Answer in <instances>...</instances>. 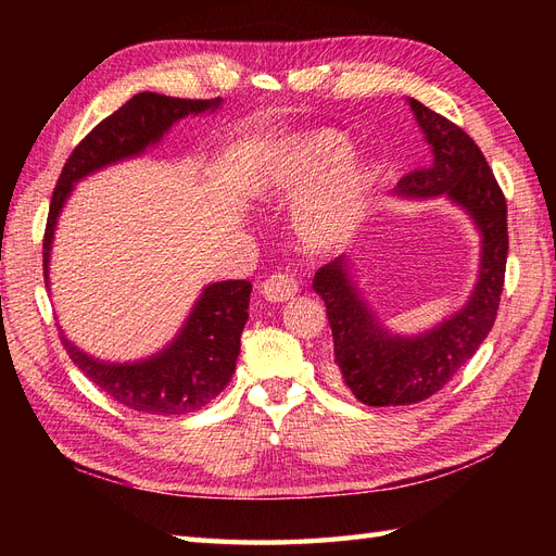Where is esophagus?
<instances>
[{
	"label": "esophagus",
	"instance_id": "obj_1",
	"mask_svg": "<svg viewBox=\"0 0 556 556\" xmlns=\"http://www.w3.org/2000/svg\"><path fill=\"white\" fill-rule=\"evenodd\" d=\"M299 292V282L290 274H274L262 282V294L274 301V304H282L290 301Z\"/></svg>",
	"mask_w": 556,
	"mask_h": 556
}]
</instances>
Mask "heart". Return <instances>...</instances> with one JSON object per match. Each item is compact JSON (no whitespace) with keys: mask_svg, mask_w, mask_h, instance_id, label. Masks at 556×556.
<instances>
[{"mask_svg":"<svg viewBox=\"0 0 556 556\" xmlns=\"http://www.w3.org/2000/svg\"><path fill=\"white\" fill-rule=\"evenodd\" d=\"M350 141L333 129H313L290 139L252 174V188L264 199L299 197L292 211L296 241L308 252L345 245L368 215L374 164L345 155Z\"/></svg>","mask_w":556,"mask_h":556,"instance_id":"b5f03b06","label":"heart"}]
</instances>
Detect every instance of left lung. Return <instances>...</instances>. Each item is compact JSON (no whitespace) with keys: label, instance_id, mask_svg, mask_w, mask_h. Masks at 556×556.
<instances>
[{"label":"left lung","instance_id":"8db88e82","mask_svg":"<svg viewBox=\"0 0 556 556\" xmlns=\"http://www.w3.org/2000/svg\"><path fill=\"white\" fill-rule=\"evenodd\" d=\"M431 148L425 169L403 176V199L445 197L480 233V268L466 304L441 325L401 336L387 329L362 294L345 255L317 268L313 290L323 296L333 336L336 366L366 406H408L435 394L476 355L492 331L508 260V208L482 150L447 117L408 99Z\"/></svg>","mask_w":556,"mask_h":556}]
</instances>
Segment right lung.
<instances>
[{
    "label": "right lung",
    "instance_id": "1",
    "mask_svg": "<svg viewBox=\"0 0 556 556\" xmlns=\"http://www.w3.org/2000/svg\"><path fill=\"white\" fill-rule=\"evenodd\" d=\"M220 104V97L176 99L155 92L134 94L74 148L50 199L43 237V278L48 290L58 217L72 197L74 185L111 164L143 155L182 117L213 113ZM250 292L252 285L248 280L206 285L174 341L146 359H97L66 339L64 331H60L62 345L80 371L123 406L148 415H188L211 403L237 371Z\"/></svg>",
    "mask_w": 556,
    "mask_h": 556
}]
</instances>
